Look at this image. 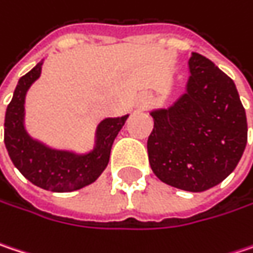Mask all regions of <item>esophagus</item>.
<instances>
[{
  "label": "esophagus",
  "instance_id": "34e87169",
  "mask_svg": "<svg viewBox=\"0 0 253 253\" xmlns=\"http://www.w3.org/2000/svg\"><path fill=\"white\" fill-rule=\"evenodd\" d=\"M153 104V100L150 98V97H143V100H142V103H140V108H149L150 105Z\"/></svg>",
  "mask_w": 253,
  "mask_h": 253
}]
</instances>
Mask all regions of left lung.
<instances>
[{
	"label": "left lung",
	"instance_id": "obj_1",
	"mask_svg": "<svg viewBox=\"0 0 253 253\" xmlns=\"http://www.w3.org/2000/svg\"><path fill=\"white\" fill-rule=\"evenodd\" d=\"M187 92L152 111L148 156L153 173L175 188L200 193L227 178L248 142L246 113L235 82L193 52Z\"/></svg>",
	"mask_w": 253,
	"mask_h": 253
}]
</instances>
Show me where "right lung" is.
<instances>
[{"label":"right lung","mask_w":253,"mask_h":253,"mask_svg":"<svg viewBox=\"0 0 253 253\" xmlns=\"http://www.w3.org/2000/svg\"><path fill=\"white\" fill-rule=\"evenodd\" d=\"M42 62L21 77L11 103L7 107L4 143L14 167L32 184L53 191L68 193L92 184L105 169L116 136L128 116L105 119L97 130V145L86 155L55 150L33 140L24 130V98L30 85L40 77Z\"/></svg>","instance_id":"obj_1"}]
</instances>
